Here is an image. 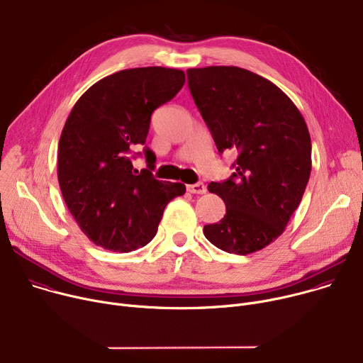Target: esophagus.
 Listing matches in <instances>:
<instances>
[{
	"label": "esophagus",
	"instance_id": "1",
	"mask_svg": "<svg viewBox=\"0 0 363 363\" xmlns=\"http://www.w3.org/2000/svg\"><path fill=\"white\" fill-rule=\"evenodd\" d=\"M186 189L191 194H206L207 186L203 182H196V184H192V185H186Z\"/></svg>",
	"mask_w": 363,
	"mask_h": 363
}]
</instances>
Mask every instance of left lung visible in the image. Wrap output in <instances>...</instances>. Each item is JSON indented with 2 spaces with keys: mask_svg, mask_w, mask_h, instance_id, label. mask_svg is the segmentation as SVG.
Segmentation results:
<instances>
[{
  "mask_svg": "<svg viewBox=\"0 0 363 363\" xmlns=\"http://www.w3.org/2000/svg\"><path fill=\"white\" fill-rule=\"evenodd\" d=\"M188 88L220 153L238 152L235 172L208 191L225 216L204 225V236L227 253L267 247L300 206L311 172L307 124L275 84L238 67L186 71Z\"/></svg>",
  "mask_w": 363,
  "mask_h": 363,
  "instance_id": "8db88e82",
  "label": "left lung"
}]
</instances>
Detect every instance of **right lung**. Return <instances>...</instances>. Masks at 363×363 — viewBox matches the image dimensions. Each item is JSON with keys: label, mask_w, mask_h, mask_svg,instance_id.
Returning a JSON list of instances; mask_svg holds the SVG:
<instances>
[{"label": "right lung", "mask_w": 363, "mask_h": 363, "mask_svg": "<svg viewBox=\"0 0 363 363\" xmlns=\"http://www.w3.org/2000/svg\"><path fill=\"white\" fill-rule=\"evenodd\" d=\"M184 84L179 69H124L88 88L65 123L59 186L79 228L96 246L123 253L146 246L164 207L185 194L181 182L155 179L156 156L147 146V168L138 171L131 163L133 149L146 143L152 113Z\"/></svg>", "instance_id": "1"}]
</instances>
